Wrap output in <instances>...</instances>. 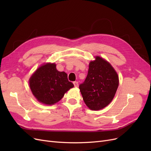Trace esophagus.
Here are the masks:
<instances>
[{
  "mask_svg": "<svg viewBox=\"0 0 151 151\" xmlns=\"http://www.w3.org/2000/svg\"><path fill=\"white\" fill-rule=\"evenodd\" d=\"M74 83V86L76 87H76H77V86H78V82H77V81H75V82H74V83Z\"/></svg>",
  "mask_w": 151,
  "mask_h": 151,
  "instance_id": "obj_1",
  "label": "esophagus"
}]
</instances>
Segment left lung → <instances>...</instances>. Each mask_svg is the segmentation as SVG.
I'll list each match as a JSON object with an SVG mask.
<instances>
[{"mask_svg":"<svg viewBox=\"0 0 151 151\" xmlns=\"http://www.w3.org/2000/svg\"><path fill=\"white\" fill-rule=\"evenodd\" d=\"M119 84L116 72L110 63L97 56L90 62L88 75L79 89L86 106L99 110L111 103Z\"/></svg>","mask_w":151,"mask_h":151,"instance_id":"8db88e82","label":"left lung"}]
</instances>
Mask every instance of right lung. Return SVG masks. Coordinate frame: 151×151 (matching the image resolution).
I'll return each mask as SVG.
<instances>
[{"mask_svg":"<svg viewBox=\"0 0 151 151\" xmlns=\"http://www.w3.org/2000/svg\"><path fill=\"white\" fill-rule=\"evenodd\" d=\"M29 83L35 97L39 102L48 105L60 101L67 91L74 87L65 72L57 70L55 63L40 66L31 76Z\"/></svg>","mask_w":151,"mask_h":151,"instance_id":"add662e5","label":"right lung"}]
</instances>
